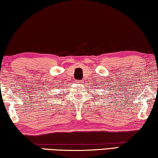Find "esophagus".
<instances>
[{
	"label": "esophagus",
	"mask_w": 158,
	"mask_h": 158,
	"mask_svg": "<svg viewBox=\"0 0 158 158\" xmlns=\"http://www.w3.org/2000/svg\"><path fill=\"white\" fill-rule=\"evenodd\" d=\"M81 81H78V83H81Z\"/></svg>",
	"instance_id": "34e87169"
}]
</instances>
